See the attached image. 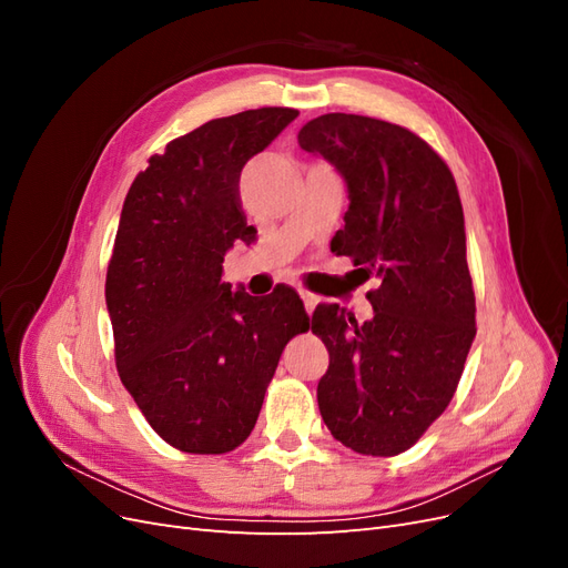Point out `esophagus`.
I'll return each instance as SVG.
<instances>
[{"mask_svg": "<svg viewBox=\"0 0 568 568\" xmlns=\"http://www.w3.org/2000/svg\"><path fill=\"white\" fill-rule=\"evenodd\" d=\"M301 298H303V305H305L307 313H313L315 305L320 303V298L315 294H307V291H301Z\"/></svg>", "mask_w": 568, "mask_h": 568, "instance_id": "34e87169", "label": "esophagus"}]
</instances>
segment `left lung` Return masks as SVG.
Segmentation results:
<instances>
[{"label":"left lung","instance_id":"obj_1","mask_svg":"<svg viewBox=\"0 0 568 568\" xmlns=\"http://www.w3.org/2000/svg\"><path fill=\"white\" fill-rule=\"evenodd\" d=\"M298 144L346 184L332 251L379 280L365 322L338 303L315 307L313 334L329 351L322 419L359 455H398L453 400L476 336L457 184L432 146L386 120L326 113L301 128Z\"/></svg>","mask_w":568,"mask_h":568}]
</instances>
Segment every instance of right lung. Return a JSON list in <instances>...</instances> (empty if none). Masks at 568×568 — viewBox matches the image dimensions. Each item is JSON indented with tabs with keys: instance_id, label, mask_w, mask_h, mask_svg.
Returning <instances> with one entry per match:
<instances>
[{
	"instance_id": "1",
	"label": "right lung",
	"mask_w": 568,
	"mask_h": 568,
	"mask_svg": "<svg viewBox=\"0 0 568 568\" xmlns=\"http://www.w3.org/2000/svg\"><path fill=\"white\" fill-rule=\"evenodd\" d=\"M296 115L255 109L211 120L151 156L125 196L106 272L115 365L153 432L178 450L242 445L284 346L307 329L294 288L257 298L222 282L234 242H255L242 170Z\"/></svg>"
}]
</instances>
